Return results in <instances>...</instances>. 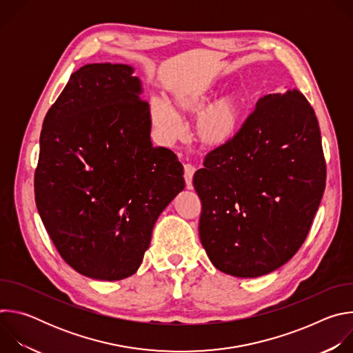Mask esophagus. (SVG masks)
I'll use <instances>...</instances> for the list:
<instances>
[{"instance_id":"1","label":"esophagus","mask_w":353,"mask_h":353,"mask_svg":"<svg viewBox=\"0 0 353 353\" xmlns=\"http://www.w3.org/2000/svg\"><path fill=\"white\" fill-rule=\"evenodd\" d=\"M195 166L192 163H185L184 165V179H185V183H187V188H192V176L195 173Z\"/></svg>"}]
</instances>
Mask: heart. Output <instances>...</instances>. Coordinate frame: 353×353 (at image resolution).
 I'll use <instances>...</instances> for the list:
<instances>
[{
	"label": "heart",
	"mask_w": 353,
	"mask_h": 353,
	"mask_svg": "<svg viewBox=\"0 0 353 353\" xmlns=\"http://www.w3.org/2000/svg\"><path fill=\"white\" fill-rule=\"evenodd\" d=\"M205 94L177 96L174 109L180 116L196 114L208 105ZM176 113L159 99L150 103V119L154 125L169 139L180 134ZM243 116V100L237 93H228L212 103L196 121V135L205 145L221 146L229 142L240 124Z\"/></svg>",
	"instance_id": "1"
}]
</instances>
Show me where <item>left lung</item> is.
Here are the masks:
<instances>
[{
    "instance_id": "left-lung-1",
    "label": "left lung",
    "mask_w": 353,
    "mask_h": 353,
    "mask_svg": "<svg viewBox=\"0 0 353 353\" xmlns=\"http://www.w3.org/2000/svg\"><path fill=\"white\" fill-rule=\"evenodd\" d=\"M192 184L199 239L222 272L256 278L305 243L325 188L316 113L299 90L270 93L234 137L207 154Z\"/></svg>"
}]
</instances>
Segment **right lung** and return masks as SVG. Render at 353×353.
Instances as JSON below:
<instances>
[{"label":"right lung","instance_id":"1","mask_svg":"<svg viewBox=\"0 0 353 353\" xmlns=\"http://www.w3.org/2000/svg\"><path fill=\"white\" fill-rule=\"evenodd\" d=\"M125 64L77 70L48 109L34 199L63 260L120 281L139 268L154 225L184 188L173 150L150 142L149 105Z\"/></svg>","mask_w":353,"mask_h":353}]
</instances>
